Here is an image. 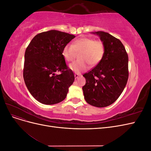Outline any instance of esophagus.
Segmentation results:
<instances>
[{
  "label": "esophagus",
  "instance_id": "obj_1",
  "mask_svg": "<svg viewBox=\"0 0 151 151\" xmlns=\"http://www.w3.org/2000/svg\"><path fill=\"white\" fill-rule=\"evenodd\" d=\"M79 76H81V75H80V74H74V77H75V78H76V79L78 78V77H79Z\"/></svg>",
  "mask_w": 151,
  "mask_h": 151
}]
</instances>
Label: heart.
I'll return each instance as SVG.
<instances>
[{"mask_svg": "<svg viewBox=\"0 0 151 151\" xmlns=\"http://www.w3.org/2000/svg\"><path fill=\"white\" fill-rule=\"evenodd\" d=\"M79 59L69 65L70 69L76 73L87 70L88 63L91 65H97L102 60L105 53L104 43L99 40L89 37H82L75 40L72 45H66L62 50V55L67 62H72L76 53H80Z\"/></svg>", "mask_w": 151, "mask_h": 151, "instance_id": "b5f03b06", "label": "heart"}]
</instances>
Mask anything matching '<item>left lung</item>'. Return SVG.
Here are the masks:
<instances>
[{
	"label": "left lung",
	"mask_w": 151,
	"mask_h": 151,
	"mask_svg": "<svg viewBox=\"0 0 151 151\" xmlns=\"http://www.w3.org/2000/svg\"><path fill=\"white\" fill-rule=\"evenodd\" d=\"M104 43L105 53L97 65L83 76L86 101L92 106H109L119 98L129 78V57L120 41L104 31L92 32Z\"/></svg>",
	"instance_id": "1"
}]
</instances>
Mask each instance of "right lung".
<instances>
[{"label": "right lung", "mask_w": 151, "mask_h": 151, "mask_svg": "<svg viewBox=\"0 0 151 151\" xmlns=\"http://www.w3.org/2000/svg\"><path fill=\"white\" fill-rule=\"evenodd\" d=\"M76 36L57 30L36 35L24 54L23 77L33 97L44 104H54L67 96L75 79L62 55L63 47ZM60 71V75L55 72Z\"/></svg>", "instance_id": "1"}]
</instances>
